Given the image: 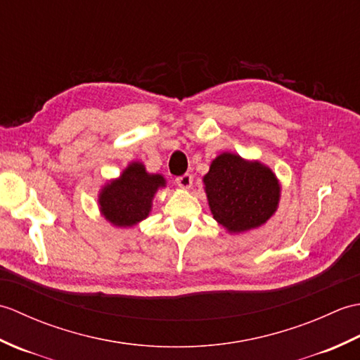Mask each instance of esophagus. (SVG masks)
Returning a JSON list of instances; mask_svg holds the SVG:
<instances>
[{"mask_svg": "<svg viewBox=\"0 0 360 360\" xmlns=\"http://www.w3.org/2000/svg\"><path fill=\"white\" fill-rule=\"evenodd\" d=\"M176 184H178L181 188L187 190V188L192 187V184H193V176L188 174V173L178 176V178H176Z\"/></svg>", "mask_w": 360, "mask_h": 360, "instance_id": "obj_1", "label": "esophagus"}]
</instances>
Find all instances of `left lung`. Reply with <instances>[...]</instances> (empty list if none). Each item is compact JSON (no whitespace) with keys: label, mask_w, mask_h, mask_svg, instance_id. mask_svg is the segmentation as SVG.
<instances>
[{"label":"left lung","mask_w":360,"mask_h":360,"mask_svg":"<svg viewBox=\"0 0 360 360\" xmlns=\"http://www.w3.org/2000/svg\"><path fill=\"white\" fill-rule=\"evenodd\" d=\"M202 181L213 218L231 233L263 226L278 207L277 176L258 160L221 153Z\"/></svg>","instance_id":"obj_1"}]
</instances>
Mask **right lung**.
<instances>
[{"instance_id":"right-lung-1","label":"right lung","mask_w":360,"mask_h":360,"mask_svg":"<svg viewBox=\"0 0 360 360\" xmlns=\"http://www.w3.org/2000/svg\"><path fill=\"white\" fill-rule=\"evenodd\" d=\"M160 187H165L162 174H150L142 162H131L117 179L102 188L98 195L102 215L112 226H136L148 217L153 198Z\"/></svg>"}]
</instances>
